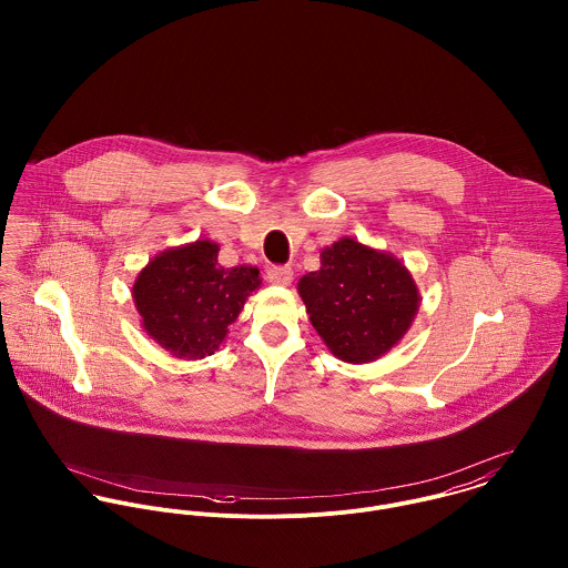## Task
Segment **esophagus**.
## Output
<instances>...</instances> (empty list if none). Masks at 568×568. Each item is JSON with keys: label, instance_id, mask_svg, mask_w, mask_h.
Wrapping results in <instances>:
<instances>
[{"label": "esophagus", "instance_id": "34e87169", "mask_svg": "<svg viewBox=\"0 0 568 568\" xmlns=\"http://www.w3.org/2000/svg\"><path fill=\"white\" fill-rule=\"evenodd\" d=\"M266 280L277 286H288L293 282V268L291 266H271L266 271Z\"/></svg>", "mask_w": 568, "mask_h": 568}]
</instances>
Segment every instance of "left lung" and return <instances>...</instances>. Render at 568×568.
Here are the masks:
<instances>
[{
    "mask_svg": "<svg viewBox=\"0 0 568 568\" xmlns=\"http://www.w3.org/2000/svg\"><path fill=\"white\" fill-rule=\"evenodd\" d=\"M297 293L325 347L354 365L396 347L419 308V291L405 264L347 236L322 248L320 271L304 275Z\"/></svg>",
    "mask_w": 568,
    "mask_h": 568,
    "instance_id": "8db88e82",
    "label": "left lung"
}]
</instances>
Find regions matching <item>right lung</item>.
<instances>
[{"label":"right lung","mask_w":568,"mask_h":568,"mask_svg":"<svg viewBox=\"0 0 568 568\" xmlns=\"http://www.w3.org/2000/svg\"><path fill=\"white\" fill-rule=\"evenodd\" d=\"M219 251L207 239L165 248L133 282L142 327L176 358L212 356L262 284L255 266H221Z\"/></svg>","instance_id":"obj_1"}]
</instances>
